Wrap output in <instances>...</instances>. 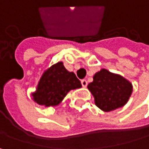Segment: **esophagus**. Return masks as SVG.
Wrapping results in <instances>:
<instances>
[{"label": "esophagus", "mask_w": 149, "mask_h": 149, "mask_svg": "<svg viewBox=\"0 0 149 149\" xmlns=\"http://www.w3.org/2000/svg\"><path fill=\"white\" fill-rule=\"evenodd\" d=\"M81 85H82V87H87V85H88V81H86V80H81Z\"/></svg>", "instance_id": "obj_1"}]
</instances>
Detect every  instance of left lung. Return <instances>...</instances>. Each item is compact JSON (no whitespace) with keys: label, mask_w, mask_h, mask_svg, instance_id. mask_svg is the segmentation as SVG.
<instances>
[{"label":"left lung","mask_w":149,"mask_h":149,"mask_svg":"<svg viewBox=\"0 0 149 149\" xmlns=\"http://www.w3.org/2000/svg\"><path fill=\"white\" fill-rule=\"evenodd\" d=\"M96 105L104 111L123 107L133 92V85L123 76L103 68L93 76L88 85Z\"/></svg>","instance_id":"8db88e82"}]
</instances>
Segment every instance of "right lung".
<instances>
[{"label": "right lung", "mask_w": 149, "mask_h": 149, "mask_svg": "<svg viewBox=\"0 0 149 149\" xmlns=\"http://www.w3.org/2000/svg\"><path fill=\"white\" fill-rule=\"evenodd\" d=\"M81 87V81L73 72L68 71L63 62L50 67L42 74L37 90L32 93L34 102L45 107L56 106L71 89Z\"/></svg>", "instance_id": "add662e5"}]
</instances>
